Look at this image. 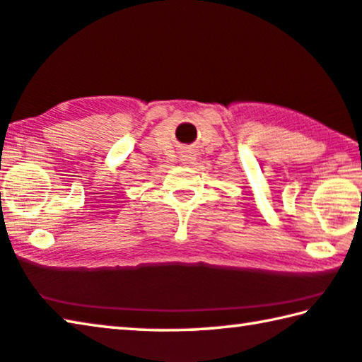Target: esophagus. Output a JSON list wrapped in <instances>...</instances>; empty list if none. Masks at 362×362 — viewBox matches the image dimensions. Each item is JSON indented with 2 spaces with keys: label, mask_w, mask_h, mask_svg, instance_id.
I'll return each instance as SVG.
<instances>
[{
  "label": "esophagus",
  "mask_w": 362,
  "mask_h": 362,
  "mask_svg": "<svg viewBox=\"0 0 362 362\" xmlns=\"http://www.w3.org/2000/svg\"><path fill=\"white\" fill-rule=\"evenodd\" d=\"M179 153H180V159H182L183 163H192L193 159H194L193 151L189 150V148H183V150H180Z\"/></svg>",
  "instance_id": "obj_1"
}]
</instances>
